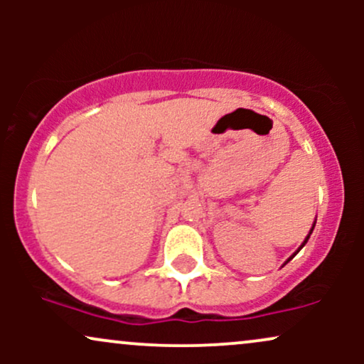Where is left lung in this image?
<instances>
[{
    "label": "left lung",
    "mask_w": 364,
    "mask_h": 364,
    "mask_svg": "<svg viewBox=\"0 0 364 364\" xmlns=\"http://www.w3.org/2000/svg\"><path fill=\"white\" fill-rule=\"evenodd\" d=\"M313 228H315V224H313ZM313 228H311V231H313ZM311 231H310V235H311ZM310 235H308V236H306V240H304V243H306V241H308V237H310ZM304 243H303L301 246H299V250H301V248H303V246H304ZM299 250H298V252H299ZM298 252H296V253H298ZM296 253H294V255H296ZM294 255H292V257H291V258H294ZM291 258H289V260H291ZM289 260H287V262H289ZM287 262H286V263H287Z\"/></svg>",
    "instance_id": "left-lung-1"
}]
</instances>
